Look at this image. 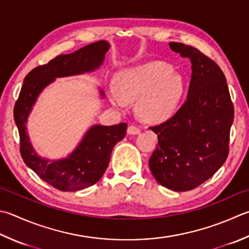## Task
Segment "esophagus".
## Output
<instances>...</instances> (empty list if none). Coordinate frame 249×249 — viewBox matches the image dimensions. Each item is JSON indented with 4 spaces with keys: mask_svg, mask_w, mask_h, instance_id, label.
<instances>
[{
    "mask_svg": "<svg viewBox=\"0 0 249 249\" xmlns=\"http://www.w3.org/2000/svg\"><path fill=\"white\" fill-rule=\"evenodd\" d=\"M128 134H139L140 132H141V130L138 128L137 125H133V124H131V125H129L128 126Z\"/></svg>",
    "mask_w": 249,
    "mask_h": 249,
    "instance_id": "esophagus-1",
    "label": "esophagus"
}]
</instances>
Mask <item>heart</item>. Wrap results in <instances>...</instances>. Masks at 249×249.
<instances>
[{
	"label": "heart",
	"mask_w": 249,
	"mask_h": 249,
	"mask_svg": "<svg viewBox=\"0 0 249 249\" xmlns=\"http://www.w3.org/2000/svg\"><path fill=\"white\" fill-rule=\"evenodd\" d=\"M184 92L179 73L163 63L128 69L116 76V87L108 89L110 103L124 108L125 101L138 100V112L149 123L166 120L176 111Z\"/></svg>",
	"instance_id": "obj_1"
}]
</instances>
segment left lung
Returning <instances> with one entry per match:
<instances>
[{
	"instance_id": "8db88e82",
	"label": "left lung",
	"mask_w": 249,
	"mask_h": 249,
	"mask_svg": "<svg viewBox=\"0 0 249 249\" xmlns=\"http://www.w3.org/2000/svg\"><path fill=\"white\" fill-rule=\"evenodd\" d=\"M169 45L190 58L192 76L184 104L170 119L149 126L158 146L148 163L159 184L185 192L207 181L227 160L234 106L224 73L212 58L180 42Z\"/></svg>"
}]
</instances>
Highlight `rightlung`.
I'll return each mask as SVG.
<instances>
[{"label":"right lung","instance_id":"right-lung-1","mask_svg":"<svg viewBox=\"0 0 249 249\" xmlns=\"http://www.w3.org/2000/svg\"><path fill=\"white\" fill-rule=\"evenodd\" d=\"M108 49L106 41H97L71 54L56 56L48 64L34 68L23 80L14 106V119L19 132V149L23 161L42 180L59 191H80L95 184L106 171L112 148L124 138L126 124L93 125L68 158L49 161L37 156L31 146L26 132L27 117L39 93L56 77L95 70L101 66Z\"/></svg>","mask_w":249,"mask_h":249}]
</instances>
